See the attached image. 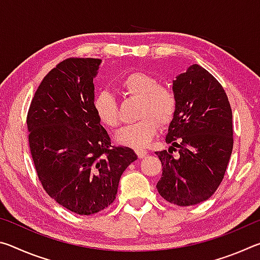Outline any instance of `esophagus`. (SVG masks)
Instances as JSON below:
<instances>
[{
	"mask_svg": "<svg viewBox=\"0 0 260 260\" xmlns=\"http://www.w3.org/2000/svg\"><path fill=\"white\" fill-rule=\"evenodd\" d=\"M136 155L140 158V159H142L147 156V151L146 150H136Z\"/></svg>",
	"mask_w": 260,
	"mask_h": 260,
	"instance_id": "obj_1",
	"label": "esophagus"
}]
</instances>
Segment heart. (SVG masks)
I'll return each mask as SVG.
<instances>
[{"instance_id": "heart-1", "label": "heart", "mask_w": 260, "mask_h": 260, "mask_svg": "<svg viewBox=\"0 0 260 260\" xmlns=\"http://www.w3.org/2000/svg\"><path fill=\"white\" fill-rule=\"evenodd\" d=\"M119 87L127 95L140 100V120L121 127L116 133L117 143L136 150L147 148L157 134L158 124L165 127L172 122L177 112V98L172 90L160 86L155 76L144 71L126 74L119 81ZM93 105L101 124L108 128L119 125V108L109 91H100L95 96Z\"/></svg>"}]
</instances>
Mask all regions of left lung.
Masks as SVG:
<instances>
[{
	"mask_svg": "<svg viewBox=\"0 0 260 260\" xmlns=\"http://www.w3.org/2000/svg\"><path fill=\"white\" fill-rule=\"evenodd\" d=\"M177 112L169 126V151H157L162 166L157 190L171 204L209 200L225 175L233 150V113L222 86L200 65L173 81ZM178 151L174 157L172 153Z\"/></svg>",
	"mask_w": 260,
	"mask_h": 260,
	"instance_id": "left-lung-1",
	"label": "left lung"
}]
</instances>
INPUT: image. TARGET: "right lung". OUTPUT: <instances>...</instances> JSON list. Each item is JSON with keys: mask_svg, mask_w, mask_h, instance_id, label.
Segmentation results:
<instances>
[{"mask_svg": "<svg viewBox=\"0 0 260 260\" xmlns=\"http://www.w3.org/2000/svg\"><path fill=\"white\" fill-rule=\"evenodd\" d=\"M101 61H60L43 78L27 112L39 181L52 200L80 215L111 205L121 174L138 159L131 148L112 146L95 114L93 79Z\"/></svg>", "mask_w": 260, "mask_h": 260, "instance_id": "add662e5", "label": "right lung"}]
</instances>
